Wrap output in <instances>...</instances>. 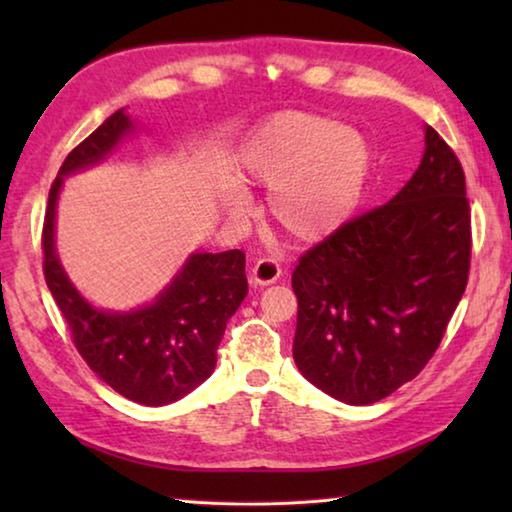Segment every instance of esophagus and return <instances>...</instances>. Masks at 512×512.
<instances>
[{
  "mask_svg": "<svg viewBox=\"0 0 512 512\" xmlns=\"http://www.w3.org/2000/svg\"><path fill=\"white\" fill-rule=\"evenodd\" d=\"M280 275H282V266L277 264V259L262 257L253 266V275H250V280H253V284H257V287H266V284H273L280 280Z\"/></svg>",
  "mask_w": 512,
  "mask_h": 512,
  "instance_id": "34e87169",
  "label": "esophagus"
}]
</instances>
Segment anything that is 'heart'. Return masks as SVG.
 I'll use <instances>...</instances> for the list:
<instances>
[{
	"label": "heart",
	"mask_w": 512,
	"mask_h": 512,
	"mask_svg": "<svg viewBox=\"0 0 512 512\" xmlns=\"http://www.w3.org/2000/svg\"><path fill=\"white\" fill-rule=\"evenodd\" d=\"M244 180L271 187L268 214L291 239L314 244L350 219L370 173L363 135L341 121L280 112L248 137L239 153ZM250 198L232 185L223 196L230 214H244Z\"/></svg>",
	"instance_id": "obj_1"
}]
</instances>
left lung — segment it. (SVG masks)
<instances>
[{
  "label": "left lung",
  "instance_id": "obj_1",
  "mask_svg": "<svg viewBox=\"0 0 512 512\" xmlns=\"http://www.w3.org/2000/svg\"><path fill=\"white\" fill-rule=\"evenodd\" d=\"M465 173L431 126L413 178L300 257L293 359L345 404H372L427 366L470 275Z\"/></svg>",
  "mask_w": 512,
  "mask_h": 512
}]
</instances>
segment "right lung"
I'll list each match as a JSON object with an SVG mask.
<instances>
[{"label": "right lung", "instance_id": "1", "mask_svg": "<svg viewBox=\"0 0 512 512\" xmlns=\"http://www.w3.org/2000/svg\"><path fill=\"white\" fill-rule=\"evenodd\" d=\"M131 131L133 121L124 110H117L65 158L49 189L42 225V271L76 350L97 377L128 400L162 406L192 393L212 375L225 325L248 293L246 255L241 250L196 253L155 302L126 314L92 307L74 289L54 246L63 178L101 162Z\"/></svg>", "mask_w": 512, "mask_h": 512}]
</instances>
